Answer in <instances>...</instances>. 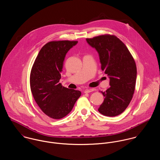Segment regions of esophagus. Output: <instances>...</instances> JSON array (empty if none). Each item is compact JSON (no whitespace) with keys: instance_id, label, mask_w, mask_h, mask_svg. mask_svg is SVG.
<instances>
[{"instance_id":"obj_1","label":"esophagus","mask_w":160,"mask_h":160,"mask_svg":"<svg viewBox=\"0 0 160 160\" xmlns=\"http://www.w3.org/2000/svg\"><path fill=\"white\" fill-rule=\"evenodd\" d=\"M94 91L93 89L88 88L85 89L84 92H85V93H89V92H92V91Z\"/></svg>"}]
</instances>
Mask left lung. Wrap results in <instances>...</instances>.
Here are the masks:
<instances>
[{
  "label": "left lung",
  "mask_w": 160,
  "mask_h": 160,
  "mask_svg": "<svg viewBox=\"0 0 160 160\" xmlns=\"http://www.w3.org/2000/svg\"><path fill=\"white\" fill-rule=\"evenodd\" d=\"M87 42L98 52L101 69L110 78V87L101 91L105 98L98 111L107 117L117 116L129 106L134 92L137 77L134 59L116 36H97L87 38Z\"/></svg>",
  "instance_id": "left-lung-1"
}]
</instances>
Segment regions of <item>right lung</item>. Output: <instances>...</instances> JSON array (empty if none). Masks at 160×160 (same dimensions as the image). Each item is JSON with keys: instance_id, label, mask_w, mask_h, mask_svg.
I'll list each match as a JSON object with an SVG mask.
<instances>
[{"instance_id": "add662e5", "label": "right lung", "mask_w": 160, "mask_h": 160, "mask_svg": "<svg viewBox=\"0 0 160 160\" xmlns=\"http://www.w3.org/2000/svg\"><path fill=\"white\" fill-rule=\"evenodd\" d=\"M77 43L59 40L46 43L31 69L30 85L33 97L43 112L53 119H61L69 113L81 96L80 91L67 88L59 83L66 54Z\"/></svg>"}]
</instances>
